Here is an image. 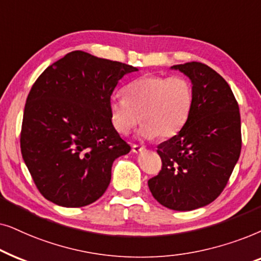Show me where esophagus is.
I'll return each mask as SVG.
<instances>
[{"label":"esophagus","instance_id":"1","mask_svg":"<svg viewBox=\"0 0 261 261\" xmlns=\"http://www.w3.org/2000/svg\"><path fill=\"white\" fill-rule=\"evenodd\" d=\"M142 150H144V147H142V145H138V144H134L133 145V151L136 152V154H138V152H141Z\"/></svg>","mask_w":261,"mask_h":261}]
</instances>
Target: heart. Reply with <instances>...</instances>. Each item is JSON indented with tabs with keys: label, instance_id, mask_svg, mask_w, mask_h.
Here are the masks:
<instances>
[{
	"label": "heart",
	"instance_id": "1",
	"mask_svg": "<svg viewBox=\"0 0 261 261\" xmlns=\"http://www.w3.org/2000/svg\"><path fill=\"white\" fill-rule=\"evenodd\" d=\"M193 105V89L182 76L145 75L128 83L125 95L110 100L111 120L118 133L127 135L143 121L144 138H168L181 130Z\"/></svg>",
	"mask_w": 261,
	"mask_h": 261
}]
</instances>
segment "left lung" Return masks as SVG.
Instances as JSON below:
<instances>
[{"instance_id": "1", "label": "left lung", "mask_w": 261, "mask_h": 261, "mask_svg": "<svg viewBox=\"0 0 261 261\" xmlns=\"http://www.w3.org/2000/svg\"><path fill=\"white\" fill-rule=\"evenodd\" d=\"M192 82L193 105L178 135L158 145L162 168L148 180L163 206L191 211L222 193L241 152L239 105L227 81L199 62L173 65Z\"/></svg>"}]
</instances>
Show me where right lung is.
Segmentation results:
<instances>
[{
	"instance_id": "obj_1",
	"label": "right lung",
	"mask_w": 261,
	"mask_h": 261,
	"mask_svg": "<svg viewBox=\"0 0 261 261\" xmlns=\"http://www.w3.org/2000/svg\"><path fill=\"white\" fill-rule=\"evenodd\" d=\"M137 70L72 51L34 82L23 111L20 147L47 200L81 207L105 193L113 161L131 150L111 120V95L124 75Z\"/></svg>"
}]
</instances>
